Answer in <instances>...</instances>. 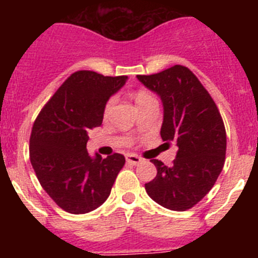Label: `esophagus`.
Masks as SVG:
<instances>
[{"label": "esophagus", "mask_w": 258, "mask_h": 258, "mask_svg": "<svg viewBox=\"0 0 258 258\" xmlns=\"http://www.w3.org/2000/svg\"><path fill=\"white\" fill-rule=\"evenodd\" d=\"M125 159H126V163L132 164V165H138V164L142 161V157H140L138 155H134V154L126 155V157H125Z\"/></svg>", "instance_id": "34e87169"}]
</instances>
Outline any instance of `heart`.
I'll list each match as a JSON object with an SVG mask.
<instances>
[{
    "label": "heart",
    "instance_id": "1",
    "mask_svg": "<svg viewBox=\"0 0 258 258\" xmlns=\"http://www.w3.org/2000/svg\"><path fill=\"white\" fill-rule=\"evenodd\" d=\"M152 99H154V98H152V95H150L149 93H146V92H138L136 94V103L138 107L142 106V104H145V103H147V102L152 101ZM112 104H113V99H109L108 103L106 104L104 112L108 113L109 109L112 108Z\"/></svg>",
    "mask_w": 258,
    "mask_h": 258
}]
</instances>
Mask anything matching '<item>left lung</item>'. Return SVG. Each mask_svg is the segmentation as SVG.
<instances>
[{"label": "left lung", "instance_id": "1", "mask_svg": "<svg viewBox=\"0 0 258 258\" xmlns=\"http://www.w3.org/2000/svg\"><path fill=\"white\" fill-rule=\"evenodd\" d=\"M163 102L160 136L178 147L170 166L152 159L157 174L145 184L152 200L170 211L192 208L211 191L225 164L226 131L217 106L183 66L137 76Z\"/></svg>", "mask_w": 258, "mask_h": 258}]
</instances>
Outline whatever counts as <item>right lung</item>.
Returning <instances> with one entry per match:
<instances>
[{"label": "right lung", "instance_id": "add662e5", "mask_svg": "<svg viewBox=\"0 0 258 258\" xmlns=\"http://www.w3.org/2000/svg\"><path fill=\"white\" fill-rule=\"evenodd\" d=\"M127 76L77 71L66 80L32 127L29 157L41 186L66 212L84 214L102 206L125 164L121 154L90 156L88 132L102 125L108 99Z\"/></svg>", "mask_w": 258, "mask_h": 258}]
</instances>
